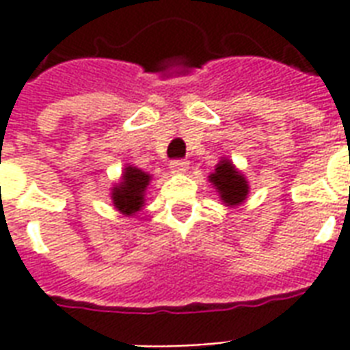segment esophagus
Listing matches in <instances>:
<instances>
[{"instance_id":"obj_1","label":"esophagus","mask_w":350,"mask_h":350,"mask_svg":"<svg viewBox=\"0 0 350 350\" xmlns=\"http://www.w3.org/2000/svg\"><path fill=\"white\" fill-rule=\"evenodd\" d=\"M169 167L172 172H176V174H183V172H187V169H189V161H185V159H172Z\"/></svg>"}]
</instances>
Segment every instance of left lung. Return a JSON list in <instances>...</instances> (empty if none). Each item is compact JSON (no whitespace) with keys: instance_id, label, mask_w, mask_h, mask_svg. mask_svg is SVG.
<instances>
[{"instance_id":"obj_1","label":"left lung","mask_w":350,"mask_h":350,"mask_svg":"<svg viewBox=\"0 0 350 350\" xmlns=\"http://www.w3.org/2000/svg\"><path fill=\"white\" fill-rule=\"evenodd\" d=\"M209 181L220 194V200L229 207L242 204L250 193L247 180L240 170L234 169V165L229 159H222L217 165L215 172L209 176Z\"/></svg>"}]
</instances>
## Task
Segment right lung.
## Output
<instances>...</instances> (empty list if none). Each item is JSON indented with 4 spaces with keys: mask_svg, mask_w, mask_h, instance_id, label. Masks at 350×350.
<instances>
[{
    "mask_svg": "<svg viewBox=\"0 0 350 350\" xmlns=\"http://www.w3.org/2000/svg\"><path fill=\"white\" fill-rule=\"evenodd\" d=\"M152 176L143 172L137 167L128 165L122 172L121 181L111 189V200L117 211L126 217H133L137 211L143 209L145 204V191L150 183Z\"/></svg>",
    "mask_w": 350,
    "mask_h": 350,
    "instance_id": "right-lung-1",
    "label": "right lung"
}]
</instances>
